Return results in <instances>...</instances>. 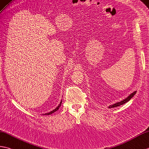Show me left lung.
Returning <instances> with one entry per match:
<instances>
[{
    "mask_svg": "<svg viewBox=\"0 0 149 149\" xmlns=\"http://www.w3.org/2000/svg\"><path fill=\"white\" fill-rule=\"evenodd\" d=\"M136 91H134L133 93H131V95H130L128 96H127V97L126 98H125V99H124V100H122L121 102H117V103H114V104H113L112 105H110V106L109 107V109H111V108H114V107H119V106H120V105H122L124 104V103H127V102L130 101V100L131 98H132L133 97L134 95L136 94Z\"/></svg>",
    "mask_w": 149,
    "mask_h": 149,
    "instance_id": "left-lung-1",
    "label": "left lung"
}]
</instances>
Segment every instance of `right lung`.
I'll return each instance as SVG.
<instances>
[{
	"instance_id": "add662e5",
	"label": "right lung",
	"mask_w": 149,
	"mask_h": 149,
	"mask_svg": "<svg viewBox=\"0 0 149 149\" xmlns=\"http://www.w3.org/2000/svg\"><path fill=\"white\" fill-rule=\"evenodd\" d=\"M61 102H62V100L61 101V102H60V104H59V105L56 107V109H54L53 110H52V111H51V112H49L46 113H44V115H50V114H52L53 113H54V112H55L56 111H57V110L59 109V108H60V106H61Z\"/></svg>"
}]
</instances>
